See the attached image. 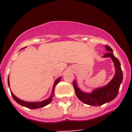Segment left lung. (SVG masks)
I'll use <instances>...</instances> for the list:
<instances>
[{"instance_id": "obj_1", "label": "left lung", "mask_w": 132, "mask_h": 132, "mask_svg": "<svg viewBox=\"0 0 132 132\" xmlns=\"http://www.w3.org/2000/svg\"><path fill=\"white\" fill-rule=\"evenodd\" d=\"M106 51L103 57H110L114 63L115 75L107 85L94 89L91 92H86L79 88L76 80L73 81L76 95L81 102L89 105L100 106L113 101L119 92L120 86L123 80V72L119 60L113 55V50L109 46L105 45Z\"/></svg>"}]
</instances>
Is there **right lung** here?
<instances>
[{"label": "right lung", "mask_w": 132, "mask_h": 132, "mask_svg": "<svg viewBox=\"0 0 132 132\" xmlns=\"http://www.w3.org/2000/svg\"><path fill=\"white\" fill-rule=\"evenodd\" d=\"M62 77H60V78H57L54 81L53 86L52 89V92H51V94L49 98L46 99V100H44V101H40V102H27V101H23V100H21L19 99L17 97H16L15 95L13 94V92L10 91L11 92V94L12 95L13 99L16 101L18 104H20V105L23 106V107H27V108L31 109H39L42 108V107H45L47 105L51 103L53 101V98L54 94V89H55V86H56V84L59 82L60 81V80L61 79ZM8 85L9 87L10 86V82H9V79L8 78Z\"/></svg>", "instance_id": "1"}]
</instances>
